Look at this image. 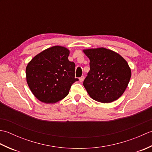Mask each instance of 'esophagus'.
Returning <instances> with one entry per match:
<instances>
[{"mask_svg": "<svg viewBox=\"0 0 152 152\" xmlns=\"http://www.w3.org/2000/svg\"><path fill=\"white\" fill-rule=\"evenodd\" d=\"M79 80H80V82H83V80H84V76H82V77H80Z\"/></svg>", "mask_w": 152, "mask_h": 152, "instance_id": "obj_1", "label": "esophagus"}]
</instances>
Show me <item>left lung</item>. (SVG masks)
Listing matches in <instances>:
<instances>
[{
  "instance_id": "obj_1",
  "label": "left lung",
  "mask_w": 152,
  "mask_h": 152,
  "mask_svg": "<svg viewBox=\"0 0 152 152\" xmlns=\"http://www.w3.org/2000/svg\"><path fill=\"white\" fill-rule=\"evenodd\" d=\"M90 60V70L83 81L87 92L95 101L112 102L123 95L131 76L127 61L104 48L83 50Z\"/></svg>"
}]
</instances>
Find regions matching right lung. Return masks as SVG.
Wrapping results in <instances>:
<instances>
[{
	"mask_svg": "<svg viewBox=\"0 0 152 152\" xmlns=\"http://www.w3.org/2000/svg\"><path fill=\"white\" fill-rule=\"evenodd\" d=\"M67 48L56 46L42 51L26 67L27 84L40 101L52 104L68 95L75 78V63L68 59Z\"/></svg>",
	"mask_w": 152,
	"mask_h": 152,
	"instance_id": "right-lung-1",
	"label": "right lung"
}]
</instances>
